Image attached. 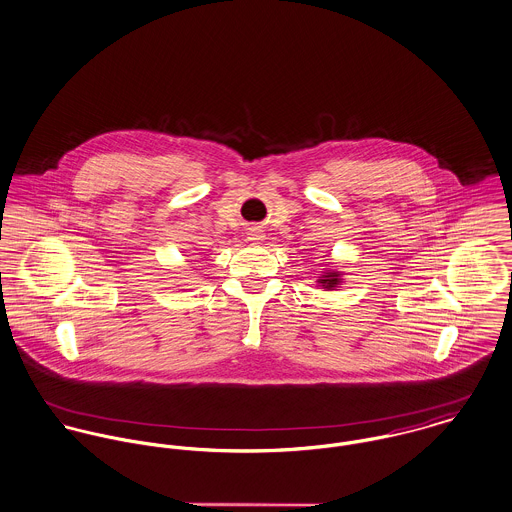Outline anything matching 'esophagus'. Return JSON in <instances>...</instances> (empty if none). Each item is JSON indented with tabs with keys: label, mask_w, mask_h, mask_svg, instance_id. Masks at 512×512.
I'll return each mask as SVG.
<instances>
[{
	"label": "esophagus",
	"mask_w": 512,
	"mask_h": 512,
	"mask_svg": "<svg viewBox=\"0 0 512 512\" xmlns=\"http://www.w3.org/2000/svg\"><path fill=\"white\" fill-rule=\"evenodd\" d=\"M251 236H255V237H251V239H259V236H257V234H251Z\"/></svg>",
	"instance_id": "esophagus-1"
}]
</instances>
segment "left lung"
Instances as JSON below:
<instances>
[{"instance_id": "obj_1", "label": "left lung", "mask_w": 512, "mask_h": 512, "mask_svg": "<svg viewBox=\"0 0 512 512\" xmlns=\"http://www.w3.org/2000/svg\"><path fill=\"white\" fill-rule=\"evenodd\" d=\"M337 273H325V275L321 276V286H325V288H335L337 286V282H339V278H337Z\"/></svg>"}]
</instances>
